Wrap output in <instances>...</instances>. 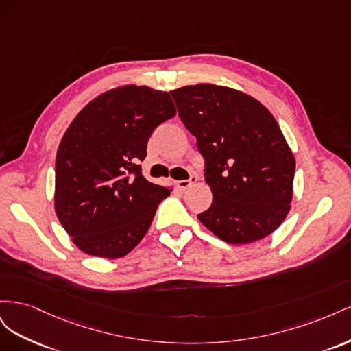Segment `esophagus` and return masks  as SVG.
<instances>
[{
    "instance_id": "esophagus-1",
    "label": "esophagus",
    "mask_w": 351,
    "mask_h": 351,
    "mask_svg": "<svg viewBox=\"0 0 351 351\" xmlns=\"http://www.w3.org/2000/svg\"><path fill=\"white\" fill-rule=\"evenodd\" d=\"M196 180H197L196 176H190L187 180H180V182H177V187L180 190H186L187 187H190L193 183H196Z\"/></svg>"
}]
</instances>
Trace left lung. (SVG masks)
Listing matches in <instances>:
<instances>
[{"instance_id":"obj_1","label":"left lung","mask_w":351,"mask_h":351,"mask_svg":"<svg viewBox=\"0 0 351 351\" xmlns=\"http://www.w3.org/2000/svg\"><path fill=\"white\" fill-rule=\"evenodd\" d=\"M205 159L212 205L197 215L230 244L258 241L290 210L295 161L272 114L249 95L202 83L171 90Z\"/></svg>"}]
</instances>
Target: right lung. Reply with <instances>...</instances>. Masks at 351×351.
Instances as JSON below:
<instances>
[{
    "instance_id": "add662e5",
    "label": "right lung",
    "mask_w": 351,
    "mask_h": 351,
    "mask_svg": "<svg viewBox=\"0 0 351 351\" xmlns=\"http://www.w3.org/2000/svg\"><path fill=\"white\" fill-rule=\"evenodd\" d=\"M174 115L168 92L127 84L71 121L56 159V212L82 252L117 259L145 237L169 189L147 182L139 164L152 132Z\"/></svg>"
}]
</instances>
